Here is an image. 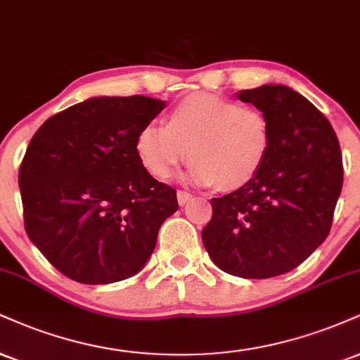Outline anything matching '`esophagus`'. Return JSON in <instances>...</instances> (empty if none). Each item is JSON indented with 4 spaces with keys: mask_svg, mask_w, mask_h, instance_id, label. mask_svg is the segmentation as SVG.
Here are the masks:
<instances>
[{
    "mask_svg": "<svg viewBox=\"0 0 360 360\" xmlns=\"http://www.w3.org/2000/svg\"><path fill=\"white\" fill-rule=\"evenodd\" d=\"M193 199V194L188 193V191H177V202H179L181 206L188 205L189 201Z\"/></svg>",
    "mask_w": 360,
    "mask_h": 360,
    "instance_id": "34e87169",
    "label": "esophagus"
}]
</instances>
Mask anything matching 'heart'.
I'll return each instance as SVG.
<instances>
[{"mask_svg":"<svg viewBox=\"0 0 360 360\" xmlns=\"http://www.w3.org/2000/svg\"><path fill=\"white\" fill-rule=\"evenodd\" d=\"M271 124L258 107L211 92H193L177 101L166 125L147 124L136 137L142 166L169 179L189 158L188 179L224 191L245 188L259 174L271 150Z\"/></svg>","mask_w":360,"mask_h":360,"instance_id":"heart-1","label":"heart"}]
</instances>
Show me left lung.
<instances>
[{
	"instance_id": "left-lung-1",
	"label": "left lung",
	"mask_w": 360,
	"mask_h": 360,
	"mask_svg": "<svg viewBox=\"0 0 360 360\" xmlns=\"http://www.w3.org/2000/svg\"><path fill=\"white\" fill-rule=\"evenodd\" d=\"M238 98L268 115L271 150L248 186L211 199L201 238L226 274L271 278L297 268L330 231L344 181L340 146L326 115L288 86L262 85Z\"/></svg>"
}]
</instances>
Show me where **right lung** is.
Wrapping results in <instances>:
<instances>
[{"label":"right lung","instance_id":"1","mask_svg":"<svg viewBox=\"0 0 360 360\" xmlns=\"http://www.w3.org/2000/svg\"><path fill=\"white\" fill-rule=\"evenodd\" d=\"M164 107L144 95L89 98L30 141L18 174L25 229L68 278L103 285L136 275L177 211L176 189L136 153L137 132Z\"/></svg>","mask_w":360,"mask_h":360}]
</instances>
